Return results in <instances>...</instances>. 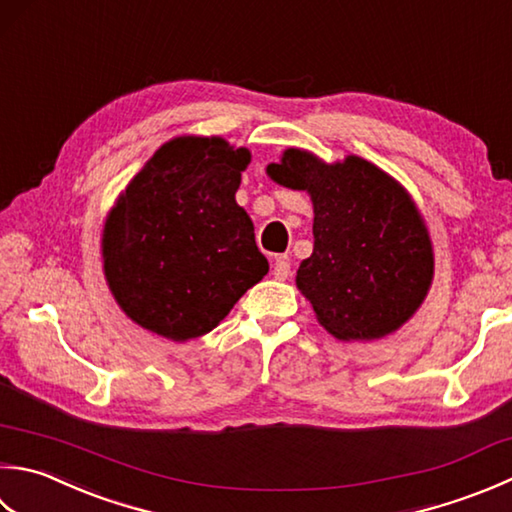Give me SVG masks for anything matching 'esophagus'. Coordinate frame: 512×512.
<instances>
[{"mask_svg":"<svg viewBox=\"0 0 512 512\" xmlns=\"http://www.w3.org/2000/svg\"><path fill=\"white\" fill-rule=\"evenodd\" d=\"M273 275H275V279H288V275H290V262H288L286 257H277L275 259Z\"/></svg>","mask_w":512,"mask_h":512,"instance_id":"1","label":"esophagus"}]
</instances>
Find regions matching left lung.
<instances>
[{
    "label": "left lung",
    "instance_id": "left-lung-1",
    "mask_svg": "<svg viewBox=\"0 0 512 512\" xmlns=\"http://www.w3.org/2000/svg\"><path fill=\"white\" fill-rule=\"evenodd\" d=\"M268 175L313 199L315 248L297 286L319 324L346 342L402 326L433 279V248L406 190L362 157L326 166L297 148Z\"/></svg>",
    "mask_w": 512,
    "mask_h": 512
}]
</instances>
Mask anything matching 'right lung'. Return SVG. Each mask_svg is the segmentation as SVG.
<instances>
[{"mask_svg": "<svg viewBox=\"0 0 512 512\" xmlns=\"http://www.w3.org/2000/svg\"><path fill=\"white\" fill-rule=\"evenodd\" d=\"M250 162L224 139L179 137L139 170L110 210L108 286L139 326L175 342L206 335L268 273L235 193Z\"/></svg>", "mask_w": 512, "mask_h": 512, "instance_id": "1", "label": "right lung"}]
</instances>
